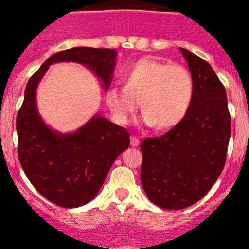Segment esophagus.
I'll list each match as a JSON object with an SVG mask.
<instances>
[{
    "mask_svg": "<svg viewBox=\"0 0 249 249\" xmlns=\"http://www.w3.org/2000/svg\"><path fill=\"white\" fill-rule=\"evenodd\" d=\"M140 144V138L136 137V136H131V146L137 147Z\"/></svg>",
    "mask_w": 249,
    "mask_h": 249,
    "instance_id": "obj_1",
    "label": "esophagus"
}]
</instances>
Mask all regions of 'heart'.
Returning a JSON list of instances; mask_svg holds the SVG:
<instances>
[{
	"label": "heart",
	"mask_w": 249,
	"mask_h": 249,
	"mask_svg": "<svg viewBox=\"0 0 249 249\" xmlns=\"http://www.w3.org/2000/svg\"><path fill=\"white\" fill-rule=\"evenodd\" d=\"M123 87L111 86L105 101L118 123L128 122L138 108L144 122L157 131L178 126L190 112L195 98V81L181 65L141 58L123 73Z\"/></svg>",
	"instance_id": "obj_1"
}]
</instances>
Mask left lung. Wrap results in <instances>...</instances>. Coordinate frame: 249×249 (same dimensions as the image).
<instances>
[{
    "instance_id": "1",
    "label": "left lung",
    "mask_w": 249,
    "mask_h": 249,
    "mask_svg": "<svg viewBox=\"0 0 249 249\" xmlns=\"http://www.w3.org/2000/svg\"><path fill=\"white\" fill-rule=\"evenodd\" d=\"M195 81L187 117L160 137L141 144V183L152 203L182 210L203 198L223 171L231 114L223 83L208 62L181 48Z\"/></svg>"
}]
</instances>
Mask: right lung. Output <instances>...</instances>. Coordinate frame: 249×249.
Instances as JSON below:
<instances>
[{
	"mask_svg": "<svg viewBox=\"0 0 249 249\" xmlns=\"http://www.w3.org/2000/svg\"><path fill=\"white\" fill-rule=\"evenodd\" d=\"M116 50L73 47L59 51L32 74L16 118L18 160L38 193L56 206L74 208L94 198L114 160L129 146L126 128L94 116L71 135L46 126L36 109L35 93L48 66L73 61L91 68L106 89L112 81Z\"/></svg>",
	"mask_w": 249,
	"mask_h": 249,
	"instance_id": "obj_1",
	"label": "right lung"
}]
</instances>
